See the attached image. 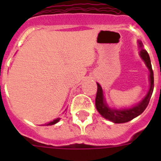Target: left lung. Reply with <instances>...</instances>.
<instances>
[{
    "label": "left lung",
    "instance_id": "left-lung-1",
    "mask_svg": "<svg viewBox=\"0 0 161 161\" xmlns=\"http://www.w3.org/2000/svg\"><path fill=\"white\" fill-rule=\"evenodd\" d=\"M140 45V56L144 61V62L147 64V68L150 70V87L148 93L146 96L145 98L136 106L133 108H128V109L122 110H116L111 109L107 105L105 102V99L103 97V92L101 86L97 83V96H96L95 104L97 111L102 115L104 118L108 119L109 121L114 123H125L131 121L133 118H136L137 116L140 115L142 113L147 107L148 106L149 102L152 96L153 91L154 87V79H153V71L152 69V65H151L150 58L149 56L148 53L146 50L142 49V43L139 42Z\"/></svg>",
    "mask_w": 161,
    "mask_h": 161
}]
</instances>
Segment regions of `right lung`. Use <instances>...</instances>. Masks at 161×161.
<instances>
[{
  "instance_id": "right-lung-1",
  "label": "right lung",
  "mask_w": 161,
  "mask_h": 161,
  "mask_svg": "<svg viewBox=\"0 0 161 161\" xmlns=\"http://www.w3.org/2000/svg\"><path fill=\"white\" fill-rule=\"evenodd\" d=\"M59 120H60V118H57V119L53 120V121H50V122L48 123V124H46V125H52L56 124L57 122H58V121H59Z\"/></svg>"
}]
</instances>
